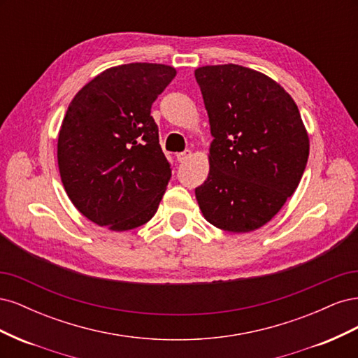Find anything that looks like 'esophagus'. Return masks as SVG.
<instances>
[{"label": "esophagus", "instance_id": "obj_1", "mask_svg": "<svg viewBox=\"0 0 358 358\" xmlns=\"http://www.w3.org/2000/svg\"><path fill=\"white\" fill-rule=\"evenodd\" d=\"M176 158H178V161H179V162H185V161H188V159L191 158V150H183V152H180V154H178V155H176Z\"/></svg>", "mask_w": 358, "mask_h": 358}]
</instances>
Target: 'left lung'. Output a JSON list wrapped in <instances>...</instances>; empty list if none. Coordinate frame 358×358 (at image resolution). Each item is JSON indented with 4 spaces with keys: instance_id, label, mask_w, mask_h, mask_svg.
Instances as JSON below:
<instances>
[{
    "instance_id": "obj_1",
    "label": "left lung",
    "mask_w": 358,
    "mask_h": 358,
    "mask_svg": "<svg viewBox=\"0 0 358 358\" xmlns=\"http://www.w3.org/2000/svg\"><path fill=\"white\" fill-rule=\"evenodd\" d=\"M196 80L209 115L210 170L196 188L212 225L231 233L259 229L299 187L309 137L289 94L266 74L236 64L206 66Z\"/></svg>"
}]
</instances>
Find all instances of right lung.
I'll return each mask as SVG.
<instances>
[{
    "label": "right lung",
    "instance_id": "obj_1",
    "mask_svg": "<svg viewBox=\"0 0 358 358\" xmlns=\"http://www.w3.org/2000/svg\"><path fill=\"white\" fill-rule=\"evenodd\" d=\"M176 76L164 64L103 71L76 94L58 137V167L71 203L115 231L146 224L171 178L150 107Z\"/></svg>",
    "mask_w": 358,
    "mask_h": 358
}]
</instances>
